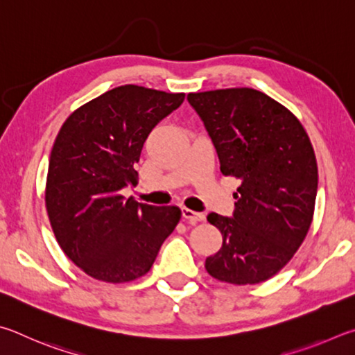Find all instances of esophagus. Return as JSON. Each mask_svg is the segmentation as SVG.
<instances>
[{"label":"esophagus","mask_w":355,"mask_h":355,"mask_svg":"<svg viewBox=\"0 0 355 355\" xmlns=\"http://www.w3.org/2000/svg\"><path fill=\"white\" fill-rule=\"evenodd\" d=\"M182 216L184 220L189 223V225H196V223L202 221L206 216H204V214H200V212H195V210H190L187 207L182 209Z\"/></svg>","instance_id":"esophagus-1"}]
</instances>
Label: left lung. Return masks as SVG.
<instances>
[{"label": "left lung", "instance_id": "left-lung-1", "mask_svg": "<svg viewBox=\"0 0 355 355\" xmlns=\"http://www.w3.org/2000/svg\"><path fill=\"white\" fill-rule=\"evenodd\" d=\"M225 176L240 181L232 218L209 214L223 235L206 259L216 281L248 285L277 275L300 250L313 220L318 166L306 129L265 93L240 87L189 93Z\"/></svg>", "mask_w": 355, "mask_h": 355}]
</instances>
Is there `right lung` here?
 <instances>
[{
	"label": "right lung",
	"instance_id": "add662e5",
	"mask_svg": "<svg viewBox=\"0 0 355 355\" xmlns=\"http://www.w3.org/2000/svg\"><path fill=\"white\" fill-rule=\"evenodd\" d=\"M185 93L120 85L76 109L49 155L45 204L60 250L85 275L123 284L151 270L181 220L174 206L126 200L135 185L143 143Z\"/></svg>",
	"mask_w": 355,
	"mask_h": 355
}]
</instances>
